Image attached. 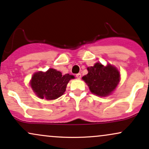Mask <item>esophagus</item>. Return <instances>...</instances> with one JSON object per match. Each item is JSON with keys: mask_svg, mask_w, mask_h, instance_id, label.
<instances>
[{"mask_svg": "<svg viewBox=\"0 0 149 149\" xmlns=\"http://www.w3.org/2000/svg\"><path fill=\"white\" fill-rule=\"evenodd\" d=\"M76 77H77V79H80V78H81V73H78V74H76Z\"/></svg>", "mask_w": 149, "mask_h": 149, "instance_id": "esophagus-1", "label": "esophagus"}]
</instances>
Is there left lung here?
I'll use <instances>...</instances> for the list:
<instances>
[{"instance_id": "1", "label": "left lung", "mask_w": 149, "mask_h": 149, "mask_svg": "<svg viewBox=\"0 0 149 149\" xmlns=\"http://www.w3.org/2000/svg\"><path fill=\"white\" fill-rule=\"evenodd\" d=\"M88 73L82 79L88 86L92 93L99 96L109 95L116 88L120 79L119 72L113 66L104 67L101 63H95L87 68Z\"/></svg>"}]
</instances>
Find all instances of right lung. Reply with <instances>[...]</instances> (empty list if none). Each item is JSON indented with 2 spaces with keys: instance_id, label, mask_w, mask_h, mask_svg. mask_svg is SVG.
Wrapping results in <instances>:
<instances>
[{
  "instance_id": "add662e5",
  "label": "right lung",
  "mask_w": 149,
  "mask_h": 149,
  "mask_svg": "<svg viewBox=\"0 0 149 149\" xmlns=\"http://www.w3.org/2000/svg\"><path fill=\"white\" fill-rule=\"evenodd\" d=\"M74 77L63 75L61 72L50 68L46 72H38L33 74L31 85L38 97L48 100H55L65 91L68 83Z\"/></svg>"
}]
</instances>
